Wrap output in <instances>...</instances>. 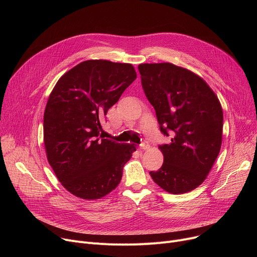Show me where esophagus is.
<instances>
[{"label":"esophagus","mask_w":257,"mask_h":257,"mask_svg":"<svg viewBox=\"0 0 257 257\" xmlns=\"http://www.w3.org/2000/svg\"><path fill=\"white\" fill-rule=\"evenodd\" d=\"M150 148V145L148 144L147 142H144L140 145V150H148Z\"/></svg>","instance_id":"esophagus-1"}]
</instances>
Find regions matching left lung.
Listing matches in <instances>:
<instances>
[{
	"label": "left lung",
	"instance_id": "obj_1",
	"mask_svg": "<svg viewBox=\"0 0 257 257\" xmlns=\"http://www.w3.org/2000/svg\"><path fill=\"white\" fill-rule=\"evenodd\" d=\"M147 99L154 107L159 128L171 143L159 146L161 168L150 175L171 194H184L206 179L221 145L223 110L205 81L175 64L139 65Z\"/></svg>",
	"mask_w": 257,
	"mask_h": 257
}]
</instances>
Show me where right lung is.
<instances>
[{
  "mask_svg": "<svg viewBox=\"0 0 257 257\" xmlns=\"http://www.w3.org/2000/svg\"><path fill=\"white\" fill-rule=\"evenodd\" d=\"M137 79L130 63L86 60L53 88L44 114V143L54 173L76 197L100 199L117 186L134 145L103 138L101 121Z\"/></svg>",
  "mask_w": 257,
  "mask_h": 257,
  "instance_id": "obj_1",
  "label": "right lung"
}]
</instances>
